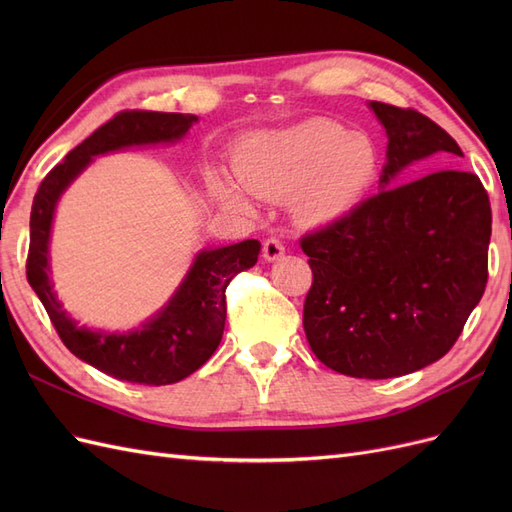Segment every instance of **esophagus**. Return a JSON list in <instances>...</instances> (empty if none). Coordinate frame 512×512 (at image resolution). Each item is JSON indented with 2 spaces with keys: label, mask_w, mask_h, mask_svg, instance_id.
Segmentation results:
<instances>
[{
  "label": "esophagus",
  "mask_w": 512,
  "mask_h": 512,
  "mask_svg": "<svg viewBox=\"0 0 512 512\" xmlns=\"http://www.w3.org/2000/svg\"><path fill=\"white\" fill-rule=\"evenodd\" d=\"M284 252H286V247L277 237H269V239H265V243H262V256H265V260H269V262L282 258Z\"/></svg>",
  "instance_id": "34e87169"
}]
</instances>
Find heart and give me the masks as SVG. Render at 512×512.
I'll return each mask as SVG.
<instances>
[{"mask_svg":"<svg viewBox=\"0 0 512 512\" xmlns=\"http://www.w3.org/2000/svg\"><path fill=\"white\" fill-rule=\"evenodd\" d=\"M242 183L215 177L211 190L228 207L250 205L247 190L282 196L294 189L292 207L307 224L342 218L363 198L378 173V151L363 134L327 119H309L290 130L254 136L232 160Z\"/></svg>","mask_w":512,"mask_h":512,"instance_id":"heart-1","label":"heart"}]
</instances>
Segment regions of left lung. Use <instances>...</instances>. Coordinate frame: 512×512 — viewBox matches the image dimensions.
I'll list each match as a JSON object with an SVG mask.
<instances>
[{
  "label": "left lung",
  "instance_id": "obj_1",
  "mask_svg": "<svg viewBox=\"0 0 512 512\" xmlns=\"http://www.w3.org/2000/svg\"><path fill=\"white\" fill-rule=\"evenodd\" d=\"M369 106L389 136L380 192L301 237L314 275L303 329L333 371L384 380L455 346L487 286L491 205L485 185L461 168L393 185L410 164L451 166L463 151L414 108Z\"/></svg>",
  "mask_w": 512,
  "mask_h": 512
}]
</instances>
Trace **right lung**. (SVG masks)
Returning a JSON list of instances; mask_svg holds the SVG:
<instances>
[{
  "label": "right lung",
  "mask_w": 512,
  "mask_h": 512,
  "mask_svg": "<svg viewBox=\"0 0 512 512\" xmlns=\"http://www.w3.org/2000/svg\"><path fill=\"white\" fill-rule=\"evenodd\" d=\"M194 115L121 111L74 147L40 183L29 218L27 282L36 290L64 346L104 374L134 384L162 386L188 378L220 346L226 322V288L256 265L260 243L247 239L198 254L177 294L151 322L128 335L98 333L66 316L49 282V232L57 200L94 156L130 145L177 141Z\"/></svg>",
  "instance_id": "add662e5"
}]
</instances>
